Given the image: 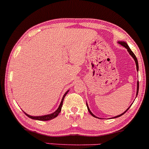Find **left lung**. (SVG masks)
<instances>
[{"mask_svg": "<svg viewBox=\"0 0 149 149\" xmlns=\"http://www.w3.org/2000/svg\"><path fill=\"white\" fill-rule=\"evenodd\" d=\"M117 42L119 43V45H122L123 47H125V48H126V49H127V51H128V52H129V55H130L132 56V57H133V58H134V61H135V62H136V70H137V71H139V63H138V60H137V58H136V55H134V52H132V49H130V47H129V45H128V44H127V43H126V42H124V41H118ZM138 92H139V81H137V89H136V97H137V95H138ZM131 105H132V104H131ZM87 109H88V111H89V112L90 113V114L92 115V116H94V117H96V118H97V116H95V115H94V114H93V113H92V111H91V110L89 109V107H88V104H87ZM130 107H131V106H130ZM130 107H129V108H128L127 109H126V111H124V113H121V114L118 115V116H113V117H112L113 119H114V118H117V117H119V116H121V115H123V114H124V113H125L126 111H127V110L129 109V108H130ZM112 118H111V119H112Z\"/></svg>", "mask_w": 149, "mask_h": 149, "instance_id": "8db88e82", "label": "left lung"}]
</instances>
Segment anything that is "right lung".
Listing matches in <instances>:
<instances>
[{
  "label": "right lung",
  "mask_w": 149,
  "mask_h": 149,
  "mask_svg": "<svg viewBox=\"0 0 149 149\" xmlns=\"http://www.w3.org/2000/svg\"><path fill=\"white\" fill-rule=\"evenodd\" d=\"M68 92H69V90L67 91V92L65 93V94H64L63 97H62V98L61 102H60V106L58 107L57 109L55 111H54L53 113H49V114L42 115V116H30V115L28 114V113H26L25 112V113L27 115V116H28V117L30 118V119H35V120H40V121H48V120H51V119H54V118L57 117V116H58L59 113H60V111H61L64 99H65V96H66V94L68 93Z\"/></svg>",
  "instance_id": "add662e5"
}]
</instances>
